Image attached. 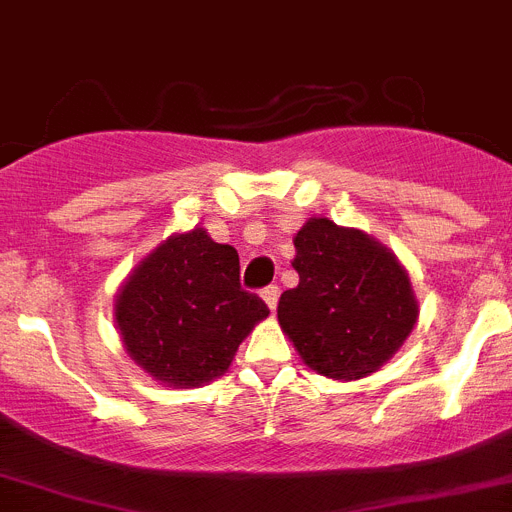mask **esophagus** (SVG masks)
<instances>
[{
	"instance_id": "obj_1",
	"label": "esophagus",
	"mask_w": 512,
	"mask_h": 512,
	"mask_svg": "<svg viewBox=\"0 0 512 512\" xmlns=\"http://www.w3.org/2000/svg\"><path fill=\"white\" fill-rule=\"evenodd\" d=\"M278 296H281V289H278V286H265V289H263L265 304H268L273 312H276V307H278Z\"/></svg>"
}]
</instances>
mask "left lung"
Masks as SVG:
<instances>
[{
    "label": "left lung",
    "mask_w": 512,
    "mask_h": 512,
    "mask_svg": "<svg viewBox=\"0 0 512 512\" xmlns=\"http://www.w3.org/2000/svg\"><path fill=\"white\" fill-rule=\"evenodd\" d=\"M299 286L283 291L278 322L309 369L359 380L388 362L416 325L409 273L359 229L309 218L294 236Z\"/></svg>",
    "instance_id": "8db88e82"
}]
</instances>
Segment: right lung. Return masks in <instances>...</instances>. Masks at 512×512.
Returning a JSON list of instances; mask_svg holds the SVG:
<instances>
[{"mask_svg": "<svg viewBox=\"0 0 512 512\" xmlns=\"http://www.w3.org/2000/svg\"><path fill=\"white\" fill-rule=\"evenodd\" d=\"M239 283V255L205 229L169 236L117 294L119 336L153 380L197 388L229 369L239 343L268 317Z\"/></svg>", "mask_w": 512, "mask_h": 512, "instance_id": "right-lung-1", "label": "right lung"}]
</instances>
